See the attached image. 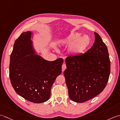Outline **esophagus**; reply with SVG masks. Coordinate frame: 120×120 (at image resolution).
Masks as SVG:
<instances>
[{
  "label": "esophagus",
  "instance_id": "obj_1",
  "mask_svg": "<svg viewBox=\"0 0 120 120\" xmlns=\"http://www.w3.org/2000/svg\"><path fill=\"white\" fill-rule=\"evenodd\" d=\"M62 68V71H64L66 69V65L65 64H63Z\"/></svg>",
  "mask_w": 120,
  "mask_h": 120
}]
</instances>
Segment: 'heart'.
<instances>
[{"instance_id": "b5f03b06", "label": "heart", "mask_w": 120, "mask_h": 120, "mask_svg": "<svg viewBox=\"0 0 120 120\" xmlns=\"http://www.w3.org/2000/svg\"><path fill=\"white\" fill-rule=\"evenodd\" d=\"M61 44L71 47L70 53L72 55L77 56L81 54L89 47L91 44V39L87 35L82 37L81 34L75 33L62 39Z\"/></svg>"}]
</instances>
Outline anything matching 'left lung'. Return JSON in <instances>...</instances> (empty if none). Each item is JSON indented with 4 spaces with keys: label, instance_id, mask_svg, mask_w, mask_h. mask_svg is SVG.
Returning <instances> with one entry per match:
<instances>
[{
    "label": "left lung",
    "instance_id": "8db88e82",
    "mask_svg": "<svg viewBox=\"0 0 120 120\" xmlns=\"http://www.w3.org/2000/svg\"><path fill=\"white\" fill-rule=\"evenodd\" d=\"M91 49L82 54L66 58L64 74L70 99L76 102L89 101L106 87L110 73L108 49L97 33Z\"/></svg>",
    "mask_w": 120,
    "mask_h": 120
}]
</instances>
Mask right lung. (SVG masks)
I'll return each mask as SVG.
<instances>
[{"mask_svg": "<svg viewBox=\"0 0 120 120\" xmlns=\"http://www.w3.org/2000/svg\"><path fill=\"white\" fill-rule=\"evenodd\" d=\"M31 34L29 31L23 32L15 41L10 55L9 77L17 94L38 104L49 99L52 85L62 73L64 60L60 58L50 62L34 54Z\"/></svg>", "mask_w": 120, "mask_h": 120, "instance_id": "obj_1", "label": "right lung"}]
</instances>
